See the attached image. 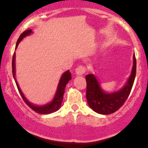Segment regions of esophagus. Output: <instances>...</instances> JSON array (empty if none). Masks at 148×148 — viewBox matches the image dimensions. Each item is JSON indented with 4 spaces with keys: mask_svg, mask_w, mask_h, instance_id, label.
<instances>
[{
    "mask_svg": "<svg viewBox=\"0 0 148 148\" xmlns=\"http://www.w3.org/2000/svg\"><path fill=\"white\" fill-rule=\"evenodd\" d=\"M76 74H77V75H82V74H84V73H85L86 71V68L84 66H79L78 67H77V69H76Z\"/></svg>",
    "mask_w": 148,
    "mask_h": 148,
    "instance_id": "esophagus-1",
    "label": "esophagus"
}]
</instances>
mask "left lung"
I'll return each mask as SVG.
<instances>
[{
	"mask_svg": "<svg viewBox=\"0 0 148 148\" xmlns=\"http://www.w3.org/2000/svg\"><path fill=\"white\" fill-rule=\"evenodd\" d=\"M136 64L134 54L131 75L124 87L115 92H104L94 74H87L85 77L87 82L86 96L89 106L96 113L103 115L113 114L118 110L128 98L132 88L136 76Z\"/></svg>",
	"mask_w": 148,
	"mask_h": 148,
	"instance_id": "8db88e82",
	"label": "left lung"
}]
</instances>
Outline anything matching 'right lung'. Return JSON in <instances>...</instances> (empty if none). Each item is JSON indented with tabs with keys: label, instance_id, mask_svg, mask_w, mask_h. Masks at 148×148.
<instances>
[{
	"label": "right lung",
	"instance_id": "right-lung-1",
	"mask_svg": "<svg viewBox=\"0 0 148 148\" xmlns=\"http://www.w3.org/2000/svg\"><path fill=\"white\" fill-rule=\"evenodd\" d=\"M32 33V29H28L25 30L22 34L20 35V37L18 38V40L16 42V48H17V46L18 45L19 42H21V40L24 38H25L26 36L29 35L30 34ZM16 69H15V53H14L12 58V73H13V77H14V80L16 82V84L17 88H18V92H19L20 95H21V97L24 100V101L27 104V106L30 108L32 109L34 111L38 113V114H51V113H53L56 110H58V109L61 108V103L63 101V98H64V91H65L66 85L67 84V83L71 80V74L69 72V71H66V72H64L63 74V75L61 76V79H60L59 83H58V88H57L56 92L55 97L53 99L52 101L50 103H48L46 105H44V106H35V105L32 104L30 102H29V100H27V99L26 98L25 96L24 95L23 92H21V89H20L19 86H18V83H17L16 79Z\"/></svg>",
	"mask_w": 148,
	"mask_h": 148
}]
</instances>
